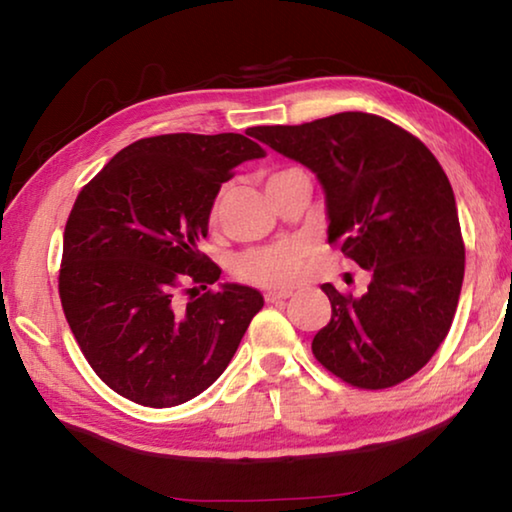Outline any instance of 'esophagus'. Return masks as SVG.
Returning a JSON list of instances; mask_svg holds the SVG:
<instances>
[{
  "label": "esophagus",
  "mask_w": 512,
  "mask_h": 512,
  "mask_svg": "<svg viewBox=\"0 0 512 512\" xmlns=\"http://www.w3.org/2000/svg\"><path fill=\"white\" fill-rule=\"evenodd\" d=\"M289 296H291V291H275V289H268V291L264 293L266 302H271V305H277V302H284Z\"/></svg>",
  "instance_id": "1"
}]
</instances>
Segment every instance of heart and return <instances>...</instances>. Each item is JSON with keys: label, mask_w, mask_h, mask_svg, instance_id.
<instances>
[{"label": "heart", "mask_w": 512, "mask_h": 512, "mask_svg": "<svg viewBox=\"0 0 512 512\" xmlns=\"http://www.w3.org/2000/svg\"><path fill=\"white\" fill-rule=\"evenodd\" d=\"M302 259H305V246L296 241L287 244L255 248L235 259L237 277L262 287H291L300 277Z\"/></svg>", "instance_id": "1"}]
</instances>
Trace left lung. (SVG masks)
<instances>
[{"mask_svg":"<svg viewBox=\"0 0 512 512\" xmlns=\"http://www.w3.org/2000/svg\"><path fill=\"white\" fill-rule=\"evenodd\" d=\"M259 142L316 173L327 239L370 273L363 296L323 284L332 318L311 343L316 359L359 388L415 375L452 327L465 273L456 198L418 137L368 112L262 126Z\"/></svg>","mask_w":512,"mask_h":512,"instance_id":"8db88e82","label":"left lung"}]
</instances>
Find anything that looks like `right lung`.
<instances>
[{"label":"right lung","instance_id":"obj_1","mask_svg":"<svg viewBox=\"0 0 512 512\" xmlns=\"http://www.w3.org/2000/svg\"><path fill=\"white\" fill-rule=\"evenodd\" d=\"M245 135H158L121 149L72 207L58 289L69 327L94 372L137 404L169 409L210 388L264 307L257 289L219 284L198 244L221 185L264 158ZM197 287L187 303L179 284Z\"/></svg>","mask_w":512,"mask_h":512}]
</instances>
